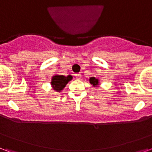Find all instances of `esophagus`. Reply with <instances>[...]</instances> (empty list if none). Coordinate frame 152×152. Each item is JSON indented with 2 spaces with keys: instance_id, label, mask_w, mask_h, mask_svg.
<instances>
[{
  "instance_id": "esophagus-1",
  "label": "esophagus",
  "mask_w": 152,
  "mask_h": 152,
  "mask_svg": "<svg viewBox=\"0 0 152 152\" xmlns=\"http://www.w3.org/2000/svg\"><path fill=\"white\" fill-rule=\"evenodd\" d=\"M75 77H76L77 79H80L81 75H80V74H75Z\"/></svg>"
}]
</instances>
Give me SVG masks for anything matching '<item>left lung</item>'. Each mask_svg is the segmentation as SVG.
Instances as JSON below:
<instances>
[{"label": "left lung", "instance_id": "1", "mask_svg": "<svg viewBox=\"0 0 152 152\" xmlns=\"http://www.w3.org/2000/svg\"><path fill=\"white\" fill-rule=\"evenodd\" d=\"M89 82H90V83H91V85H93L94 86H98L99 85V79H98V78H96V77H90Z\"/></svg>", "mask_w": 152, "mask_h": 152}]
</instances>
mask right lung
I'll return each mask as SVG.
<instances>
[{"mask_svg":"<svg viewBox=\"0 0 152 152\" xmlns=\"http://www.w3.org/2000/svg\"><path fill=\"white\" fill-rule=\"evenodd\" d=\"M71 75H69L68 76H64V75H53L51 79V86L52 88L57 92H61L65 86H66V84L69 83V81L72 80Z\"/></svg>","mask_w":152,"mask_h":152,"instance_id":"obj_1","label":"right lung"}]
</instances>
